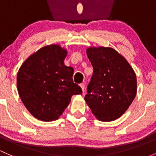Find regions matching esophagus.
<instances>
[{
  "label": "esophagus",
  "instance_id": "obj_1",
  "mask_svg": "<svg viewBox=\"0 0 156 156\" xmlns=\"http://www.w3.org/2000/svg\"><path fill=\"white\" fill-rule=\"evenodd\" d=\"M80 87H81L82 90H83V93H85V84H84V83H81V84H80Z\"/></svg>",
  "mask_w": 156,
  "mask_h": 156
}]
</instances>
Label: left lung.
<instances>
[{"instance_id":"left-lung-1","label":"left lung","mask_w":156,"mask_h":156,"mask_svg":"<svg viewBox=\"0 0 156 156\" xmlns=\"http://www.w3.org/2000/svg\"><path fill=\"white\" fill-rule=\"evenodd\" d=\"M86 53L94 73L85 100L98 120L113 121L125 113L136 96V75L114 48L89 47Z\"/></svg>"}]
</instances>
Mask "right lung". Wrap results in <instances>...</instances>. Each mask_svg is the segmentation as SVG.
Wrapping results in <instances>:
<instances>
[{"label":"right lung","instance_id":"obj_1","mask_svg":"<svg viewBox=\"0 0 156 156\" xmlns=\"http://www.w3.org/2000/svg\"><path fill=\"white\" fill-rule=\"evenodd\" d=\"M68 51L53 44L31 54L20 67L17 88L21 101L34 118L41 121L58 120L71 102L82 94L73 82V68L65 65Z\"/></svg>","mask_w":156,"mask_h":156}]
</instances>
